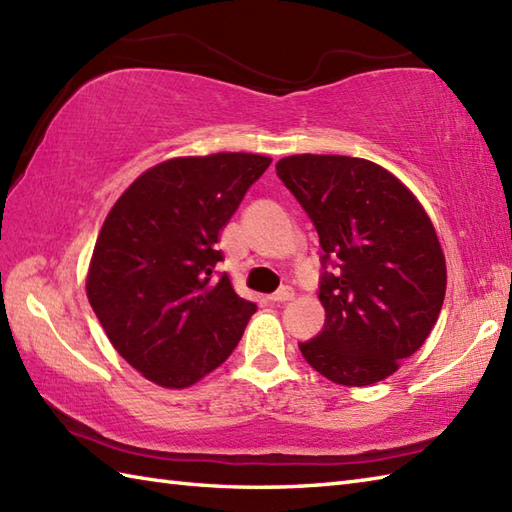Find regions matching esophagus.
<instances>
[{
  "label": "esophagus",
  "instance_id": "obj_1",
  "mask_svg": "<svg viewBox=\"0 0 512 512\" xmlns=\"http://www.w3.org/2000/svg\"><path fill=\"white\" fill-rule=\"evenodd\" d=\"M270 299L277 301V303L290 301V299H295V290H292L290 286H281L277 292H273V295H270Z\"/></svg>",
  "mask_w": 512,
  "mask_h": 512
}]
</instances>
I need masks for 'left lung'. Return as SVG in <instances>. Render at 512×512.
Listing matches in <instances>:
<instances>
[{"label":"left lung","instance_id":"1","mask_svg":"<svg viewBox=\"0 0 512 512\" xmlns=\"http://www.w3.org/2000/svg\"><path fill=\"white\" fill-rule=\"evenodd\" d=\"M277 176L323 248L325 323L299 350L332 383H378L438 321L447 266L436 228L405 184L363 158L288 156Z\"/></svg>","mask_w":512,"mask_h":512}]
</instances>
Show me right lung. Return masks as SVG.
Returning <instances> with one entry per match:
<instances>
[{
	"label": "right lung",
	"instance_id": "obj_1",
	"mask_svg": "<svg viewBox=\"0 0 512 512\" xmlns=\"http://www.w3.org/2000/svg\"><path fill=\"white\" fill-rule=\"evenodd\" d=\"M270 158H173L145 171L96 239L88 299L107 339L136 372L189 387L220 367L257 306L217 273V237Z\"/></svg>",
	"mask_w": 512,
	"mask_h": 512
}]
</instances>
